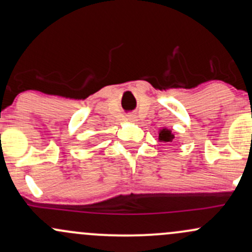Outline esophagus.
<instances>
[{
    "instance_id": "esophagus-1",
    "label": "esophagus",
    "mask_w": 252,
    "mask_h": 252,
    "mask_svg": "<svg viewBox=\"0 0 252 252\" xmlns=\"http://www.w3.org/2000/svg\"><path fill=\"white\" fill-rule=\"evenodd\" d=\"M128 121H129V122H134V121H135V117H134V116H131V115H130V116H128Z\"/></svg>"
}]
</instances>
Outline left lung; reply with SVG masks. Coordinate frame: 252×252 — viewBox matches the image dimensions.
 <instances>
[{
	"label": "left lung",
	"mask_w": 252,
	"mask_h": 252,
	"mask_svg": "<svg viewBox=\"0 0 252 252\" xmlns=\"http://www.w3.org/2000/svg\"><path fill=\"white\" fill-rule=\"evenodd\" d=\"M158 140L161 142H172L174 140V135L172 134V131L169 129L163 128L158 131Z\"/></svg>",
	"instance_id": "left-lung-1"
}]
</instances>
